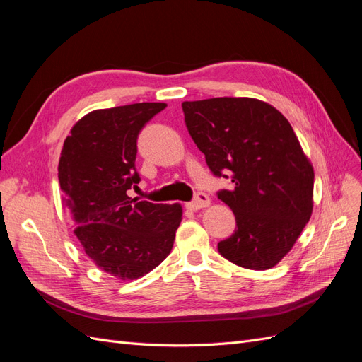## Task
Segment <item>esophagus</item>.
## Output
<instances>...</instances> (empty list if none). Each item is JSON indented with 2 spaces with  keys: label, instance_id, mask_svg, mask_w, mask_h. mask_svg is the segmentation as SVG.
I'll return each instance as SVG.
<instances>
[{
  "label": "esophagus",
  "instance_id": "34e87169",
  "mask_svg": "<svg viewBox=\"0 0 362 362\" xmlns=\"http://www.w3.org/2000/svg\"><path fill=\"white\" fill-rule=\"evenodd\" d=\"M208 205H210V198H208L205 193H198V194H196L194 201L185 204V208H187V210H190V211H198V210H202V208H205Z\"/></svg>",
  "mask_w": 362,
  "mask_h": 362
}]
</instances>
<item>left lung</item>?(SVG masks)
I'll return each instance as SVG.
<instances>
[{
  "instance_id": "left-lung-1",
  "label": "left lung",
  "mask_w": 362,
  "mask_h": 362,
  "mask_svg": "<svg viewBox=\"0 0 362 362\" xmlns=\"http://www.w3.org/2000/svg\"><path fill=\"white\" fill-rule=\"evenodd\" d=\"M182 112L208 168L234 182L217 193L237 222L218 252L245 269L275 267L313 213L314 169L290 122L255 98L184 101Z\"/></svg>"
}]
</instances>
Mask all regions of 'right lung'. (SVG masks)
<instances>
[{
	"mask_svg": "<svg viewBox=\"0 0 362 362\" xmlns=\"http://www.w3.org/2000/svg\"><path fill=\"white\" fill-rule=\"evenodd\" d=\"M166 108L139 103L87 113L63 144L59 182L74 234L96 267L122 281L139 279L166 258L181 223L180 204L129 198L139 184L137 136Z\"/></svg>",
	"mask_w": 362,
	"mask_h": 362,
	"instance_id": "obj_1",
	"label": "right lung"
}]
</instances>
